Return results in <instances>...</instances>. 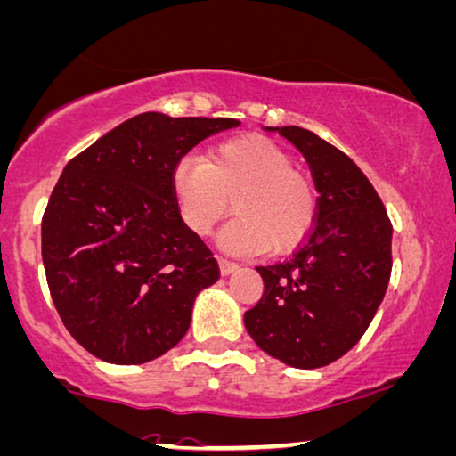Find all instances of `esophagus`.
I'll return each mask as SVG.
<instances>
[{
  "label": "esophagus",
  "mask_w": 456,
  "mask_h": 456,
  "mask_svg": "<svg viewBox=\"0 0 456 456\" xmlns=\"http://www.w3.org/2000/svg\"><path fill=\"white\" fill-rule=\"evenodd\" d=\"M217 262H219V273H222V277H228V274H232L239 268V264L230 262L226 257H217Z\"/></svg>",
  "instance_id": "34e87169"
}]
</instances>
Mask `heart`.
Returning <instances> with one entry per match:
<instances>
[{"label": "heart", "instance_id": "obj_1", "mask_svg": "<svg viewBox=\"0 0 456 456\" xmlns=\"http://www.w3.org/2000/svg\"><path fill=\"white\" fill-rule=\"evenodd\" d=\"M171 190L179 219L196 237H207L232 209L219 234L232 254H285L311 232L317 192L306 173L271 139L243 134L209 148L205 160L182 159L173 168Z\"/></svg>", "mask_w": 456, "mask_h": 456}]
</instances>
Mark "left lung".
<instances>
[{"label":"left lung","mask_w":456,"mask_h":456,"mask_svg":"<svg viewBox=\"0 0 456 456\" xmlns=\"http://www.w3.org/2000/svg\"><path fill=\"white\" fill-rule=\"evenodd\" d=\"M302 151L317 188V217L288 260L257 266L260 302L245 328L264 353L313 370L357 345L391 277L393 226L374 185L345 151L300 126H277Z\"/></svg>","instance_id":"left-lung-1"}]
</instances>
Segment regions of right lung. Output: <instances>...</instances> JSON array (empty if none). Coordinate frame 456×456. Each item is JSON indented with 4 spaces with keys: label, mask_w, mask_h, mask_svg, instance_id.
Returning a JSON list of instances; mask_svg holds the SVG:
<instances>
[{
    "label": "right lung",
    "mask_w": 456,
    "mask_h": 456,
    "mask_svg": "<svg viewBox=\"0 0 456 456\" xmlns=\"http://www.w3.org/2000/svg\"><path fill=\"white\" fill-rule=\"evenodd\" d=\"M239 125L145 111L67 162L42 217V260L61 322L94 357L145 363L185 336L219 266L179 219L173 168Z\"/></svg>",
    "instance_id": "add662e5"
}]
</instances>
